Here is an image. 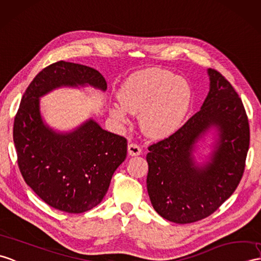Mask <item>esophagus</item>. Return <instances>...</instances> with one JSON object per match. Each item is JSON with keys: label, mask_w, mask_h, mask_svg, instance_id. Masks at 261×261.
<instances>
[{"label": "esophagus", "mask_w": 261, "mask_h": 261, "mask_svg": "<svg viewBox=\"0 0 261 261\" xmlns=\"http://www.w3.org/2000/svg\"><path fill=\"white\" fill-rule=\"evenodd\" d=\"M128 153L130 155H139L141 153L140 145L137 143H129L128 145Z\"/></svg>", "instance_id": "34e87169"}]
</instances>
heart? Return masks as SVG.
I'll list each match as a JSON object with an SVG mask.
<instances>
[{"label":"heart","instance_id":"1","mask_svg":"<svg viewBox=\"0 0 261 261\" xmlns=\"http://www.w3.org/2000/svg\"><path fill=\"white\" fill-rule=\"evenodd\" d=\"M120 105L110 109L112 118L126 122L125 111L140 114L145 135H170L182 122L191 102V88L184 77L159 68L144 69L131 74L121 86Z\"/></svg>","mask_w":261,"mask_h":261}]
</instances>
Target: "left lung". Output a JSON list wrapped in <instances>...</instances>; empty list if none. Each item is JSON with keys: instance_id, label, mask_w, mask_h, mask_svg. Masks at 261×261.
Returning <instances> with one entry per match:
<instances>
[{"instance_id": "obj_1", "label": "left lung", "mask_w": 261, "mask_h": 261, "mask_svg": "<svg viewBox=\"0 0 261 261\" xmlns=\"http://www.w3.org/2000/svg\"><path fill=\"white\" fill-rule=\"evenodd\" d=\"M209 93L201 109L169 138L150 145L147 189L154 210L175 223L207 218L232 195L245 170L249 123L225 76L208 69ZM211 128L217 138L208 161L198 164L195 143Z\"/></svg>"}]
</instances>
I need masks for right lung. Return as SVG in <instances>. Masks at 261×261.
Instances as JSON below:
<instances>
[{
	"instance_id": "1",
	"label": "right lung",
	"mask_w": 261,
	"mask_h": 261,
	"mask_svg": "<svg viewBox=\"0 0 261 261\" xmlns=\"http://www.w3.org/2000/svg\"><path fill=\"white\" fill-rule=\"evenodd\" d=\"M107 90L99 71L59 61L46 66L30 83L14 120L13 140L27 185L45 203L69 214L98 205L111 178L126 156V139L103 130L89 119L70 132L48 126L40 99L58 88Z\"/></svg>"
}]
</instances>
